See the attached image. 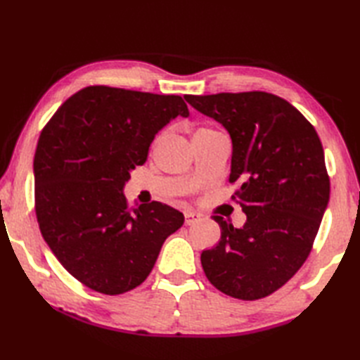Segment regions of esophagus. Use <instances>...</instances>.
I'll return each mask as SVG.
<instances>
[{
	"label": "esophagus",
	"mask_w": 360,
	"mask_h": 360,
	"mask_svg": "<svg viewBox=\"0 0 360 360\" xmlns=\"http://www.w3.org/2000/svg\"><path fill=\"white\" fill-rule=\"evenodd\" d=\"M201 219L200 213H195V212H186V226H192L195 224L196 221Z\"/></svg>",
	"instance_id": "1"
}]
</instances>
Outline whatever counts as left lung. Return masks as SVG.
<instances>
[{
  "mask_svg": "<svg viewBox=\"0 0 360 360\" xmlns=\"http://www.w3.org/2000/svg\"><path fill=\"white\" fill-rule=\"evenodd\" d=\"M186 101L231 134L232 200L248 217L241 229L213 217L221 240L201 254L205 277L240 300L271 295L307 262L330 201L322 142L295 106L263 91Z\"/></svg>",
  "mask_w": 360,
  "mask_h": 360,
  "instance_id": "left-lung-1",
  "label": "left lung"
}]
</instances>
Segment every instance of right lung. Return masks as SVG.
Returning a JSON list of instances; mask_svg holds the SVG:
<instances>
[{
    "mask_svg": "<svg viewBox=\"0 0 360 360\" xmlns=\"http://www.w3.org/2000/svg\"><path fill=\"white\" fill-rule=\"evenodd\" d=\"M187 117L181 96L94 85L60 106L38 137L35 213L44 241L82 285L106 295L139 286L181 212L153 201L133 209L124 196L156 133Z\"/></svg>",
    "mask_w": 360,
    "mask_h": 360,
    "instance_id": "add662e5",
    "label": "right lung"
}]
</instances>
